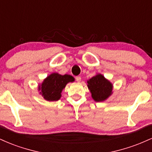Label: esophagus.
<instances>
[{
    "label": "esophagus",
    "instance_id": "34e87169",
    "mask_svg": "<svg viewBox=\"0 0 152 152\" xmlns=\"http://www.w3.org/2000/svg\"><path fill=\"white\" fill-rule=\"evenodd\" d=\"M76 81H81V76H76Z\"/></svg>",
    "mask_w": 152,
    "mask_h": 152
}]
</instances>
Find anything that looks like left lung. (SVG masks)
Instances as JSON below:
<instances>
[{
    "instance_id": "1",
    "label": "left lung",
    "mask_w": 152,
    "mask_h": 152,
    "mask_svg": "<svg viewBox=\"0 0 152 152\" xmlns=\"http://www.w3.org/2000/svg\"><path fill=\"white\" fill-rule=\"evenodd\" d=\"M88 88L96 102H103L111 94L112 84L102 74H98L88 81Z\"/></svg>"
}]
</instances>
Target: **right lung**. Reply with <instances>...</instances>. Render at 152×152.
Instances as JSON below:
<instances>
[{"label": "right lung", "mask_w": 152, "mask_h": 152, "mask_svg": "<svg viewBox=\"0 0 152 152\" xmlns=\"http://www.w3.org/2000/svg\"><path fill=\"white\" fill-rule=\"evenodd\" d=\"M74 81V78L70 75H60L56 73L48 76L39 86L41 94L47 101L54 102L58 101L61 96L62 90L65 88L69 82Z\"/></svg>", "instance_id": "1"}]
</instances>
